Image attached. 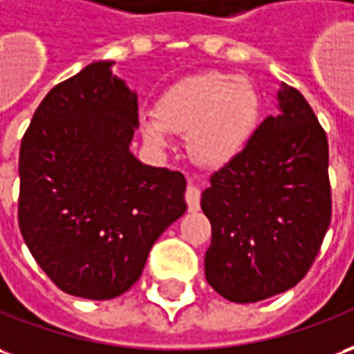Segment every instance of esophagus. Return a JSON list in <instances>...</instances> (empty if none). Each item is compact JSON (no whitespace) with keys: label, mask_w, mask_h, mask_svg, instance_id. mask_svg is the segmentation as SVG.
Instances as JSON below:
<instances>
[{"label":"esophagus","mask_w":354,"mask_h":354,"mask_svg":"<svg viewBox=\"0 0 354 354\" xmlns=\"http://www.w3.org/2000/svg\"><path fill=\"white\" fill-rule=\"evenodd\" d=\"M199 201H201V192H199V187L194 184L187 185V189H185V203H187V209L192 212L199 211Z\"/></svg>","instance_id":"esophagus-1"}]
</instances>
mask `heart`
Returning <instances> with one entry per match:
<instances>
[{"mask_svg": "<svg viewBox=\"0 0 354 354\" xmlns=\"http://www.w3.org/2000/svg\"><path fill=\"white\" fill-rule=\"evenodd\" d=\"M259 118L261 97L253 82L211 71L185 76L162 91L155 117L142 118V134L157 149L169 145V132L185 134L194 162L218 169L245 149Z\"/></svg>", "mask_w": 354, "mask_h": 354, "instance_id": "b5f03b06", "label": "heart"}]
</instances>
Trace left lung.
<instances>
[{
  "mask_svg": "<svg viewBox=\"0 0 354 354\" xmlns=\"http://www.w3.org/2000/svg\"><path fill=\"white\" fill-rule=\"evenodd\" d=\"M205 278L234 303H257L305 278L332 218L328 140L301 91L281 84L278 115L211 176Z\"/></svg>",
  "mask_w": 354,
  "mask_h": 354,
  "instance_id": "1",
  "label": "left lung"
}]
</instances>
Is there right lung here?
Listing matches in <instances>:
<instances>
[{"label": "right lung", "instance_id": "obj_1", "mask_svg": "<svg viewBox=\"0 0 354 354\" xmlns=\"http://www.w3.org/2000/svg\"><path fill=\"white\" fill-rule=\"evenodd\" d=\"M95 61L36 109L19 157V226L39 268L82 299H115L142 276L159 236L187 209L182 172L130 151L138 95Z\"/></svg>", "mask_w": 354, "mask_h": 354}]
</instances>
